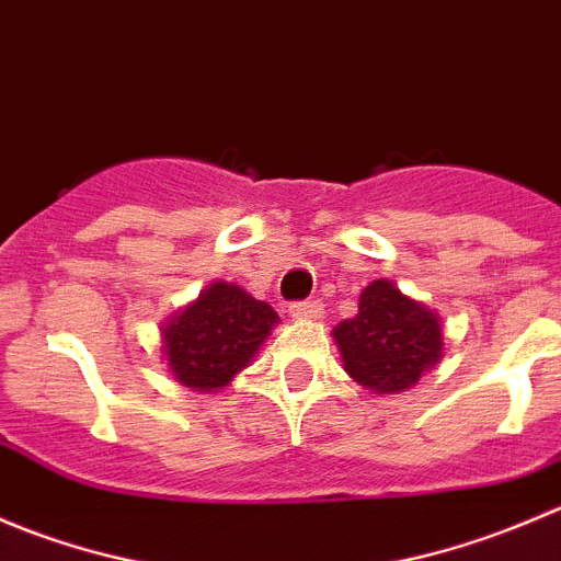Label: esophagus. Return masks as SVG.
Segmentation results:
<instances>
[{
    "mask_svg": "<svg viewBox=\"0 0 561 561\" xmlns=\"http://www.w3.org/2000/svg\"><path fill=\"white\" fill-rule=\"evenodd\" d=\"M290 314L296 317V320H320L322 304L320 301H298L290 307Z\"/></svg>",
    "mask_w": 561,
    "mask_h": 561,
    "instance_id": "esophagus-1",
    "label": "esophagus"
}]
</instances>
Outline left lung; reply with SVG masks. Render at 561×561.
<instances>
[{
  "mask_svg": "<svg viewBox=\"0 0 561 561\" xmlns=\"http://www.w3.org/2000/svg\"><path fill=\"white\" fill-rule=\"evenodd\" d=\"M342 366L377 396L404 393L443 360V317L404 296L390 279H375L358 298V314L333 328Z\"/></svg>",
  "mask_w": 561,
  "mask_h": 561,
  "instance_id": "1",
  "label": "left lung"
}]
</instances>
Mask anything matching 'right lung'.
I'll list each match as a JSON object with an SVG mask.
<instances>
[{
    "label": "right lung",
    "mask_w": 561,
    "mask_h": 561,
    "mask_svg": "<svg viewBox=\"0 0 561 561\" xmlns=\"http://www.w3.org/2000/svg\"><path fill=\"white\" fill-rule=\"evenodd\" d=\"M279 314L244 287L211 282L160 328V353L179 386L217 393L254 360Z\"/></svg>",
    "instance_id": "obj_1"
}]
</instances>
